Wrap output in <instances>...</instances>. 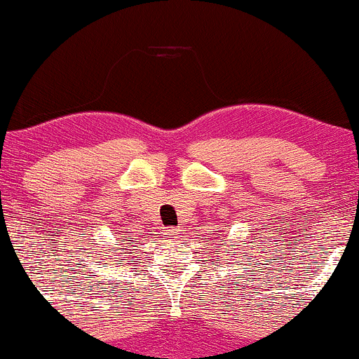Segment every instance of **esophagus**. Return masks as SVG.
Listing matches in <instances>:
<instances>
[{"label": "esophagus", "instance_id": "obj_1", "mask_svg": "<svg viewBox=\"0 0 359 359\" xmlns=\"http://www.w3.org/2000/svg\"><path fill=\"white\" fill-rule=\"evenodd\" d=\"M179 236H180V229H177V228L165 229V238H168V240H170V241L177 240V238H179Z\"/></svg>", "mask_w": 359, "mask_h": 359}]
</instances>
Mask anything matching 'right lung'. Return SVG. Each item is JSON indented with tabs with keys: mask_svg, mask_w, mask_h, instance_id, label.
Segmentation results:
<instances>
[{
	"mask_svg": "<svg viewBox=\"0 0 359 359\" xmlns=\"http://www.w3.org/2000/svg\"><path fill=\"white\" fill-rule=\"evenodd\" d=\"M116 241H121V243H123V245H123V249H118L117 246H111V245H108L111 251L104 250V253H106V255H102V257H104V259H108V262H114L113 265H116V262H118L116 258H123V257H125L126 250L130 248V246H131L130 243H126V241H131V240H116ZM130 251H133V250H130ZM96 258H97V257H96ZM97 263H101V262H97Z\"/></svg>",
	"mask_w": 359,
	"mask_h": 359,
	"instance_id": "add662e5",
	"label": "right lung"
}]
</instances>
